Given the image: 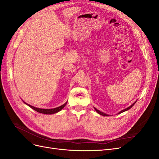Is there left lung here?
<instances>
[{
	"label": "left lung",
	"instance_id": "1",
	"mask_svg": "<svg viewBox=\"0 0 159 159\" xmlns=\"http://www.w3.org/2000/svg\"><path fill=\"white\" fill-rule=\"evenodd\" d=\"M135 103H136V102H134V103H133L131 106H129V107H127V108H126V109H123V110H122V111H120L119 113H123V112H124V111H127V110H129V109H131L133 105L135 104ZM94 109H95V110L96 111H97L99 115H103V116H109V115H107V114H106V113H103V112H102V111H99L98 109H97L96 108H95L94 107Z\"/></svg>",
	"mask_w": 159,
	"mask_h": 159
}]
</instances>
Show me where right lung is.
<instances>
[{"instance_id":"add662e5","label":"right lung","mask_w":159,"mask_h":159,"mask_svg":"<svg viewBox=\"0 0 159 159\" xmlns=\"http://www.w3.org/2000/svg\"><path fill=\"white\" fill-rule=\"evenodd\" d=\"M67 102H66L64 104L61 105V106H60L58 107H56V108H54V109H40V108H37V107L32 106V105H30L29 104L26 103L25 102H24V103H26L30 107H31L34 110H35L36 111H37L38 113H44V114H49L50 115V114H54V113L59 112L60 111H61L62 109H63L66 106V105L67 104Z\"/></svg>"}]
</instances>
